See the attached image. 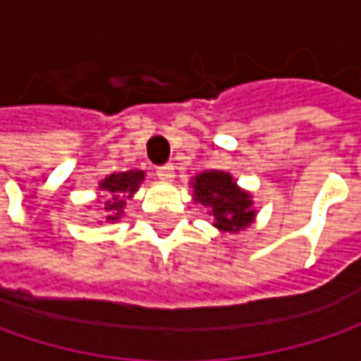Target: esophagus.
Returning a JSON list of instances; mask_svg holds the SVG:
<instances>
[{
  "mask_svg": "<svg viewBox=\"0 0 361 361\" xmlns=\"http://www.w3.org/2000/svg\"><path fill=\"white\" fill-rule=\"evenodd\" d=\"M157 176L160 180H171L174 176V166L173 164H162V166L157 169Z\"/></svg>",
  "mask_w": 361,
  "mask_h": 361,
  "instance_id": "obj_1",
  "label": "esophagus"
}]
</instances>
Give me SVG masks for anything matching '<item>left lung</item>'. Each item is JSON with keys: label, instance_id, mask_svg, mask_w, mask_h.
I'll return each mask as SVG.
<instances>
[{"label": "left lung", "instance_id": "left-lung-1", "mask_svg": "<svg viewBox=\"0 0 361 361\" xmlns=\"http://www.w3.org/2000/svg\"><path fill=\"white\" fill-rule=\"evenodd\" d=\"M195 201L209 209L213 225L225 233H237L245 229L255 211L251 209V197L235 185L233 176L221 171L201 173L195 183Z\"/></svg>", "mask_w": 361, "mask_h": 361}]
</instances>
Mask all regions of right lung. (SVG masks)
Masks as SVG:
<instances>
[{"mask_svg":"<svg viewBox=\"0 0 361 361\" xmlns=\"http://www.w3.org/2000/svg\"><path fill=\"white\" fill-rule=\"evenodd\" d=\"M145 173L142 171H128V173H118L106 176L100 188L108 192V201L104 202V211L108 213L110 221H116L124 209V197L134 195L138 185L142 183Z\"/></svg>","mask_w":361,"mask_h":361,"instance_id":"1","label":"right lung"}]
</instances>
